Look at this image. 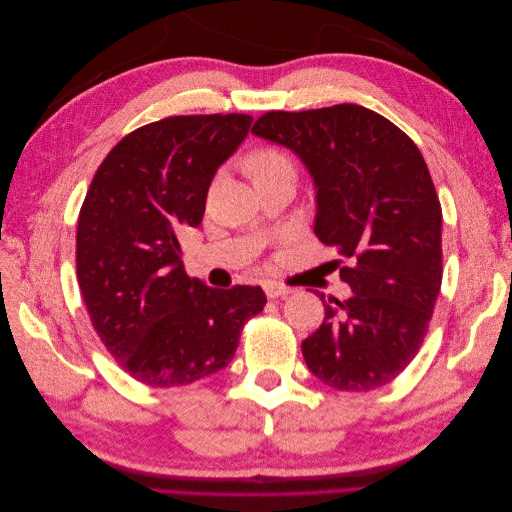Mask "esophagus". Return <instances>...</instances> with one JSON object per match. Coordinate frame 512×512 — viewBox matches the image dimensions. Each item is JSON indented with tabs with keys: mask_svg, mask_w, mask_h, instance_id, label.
<instances>
[{
	"mask_svg": "<svg viewBox=\"0 0 512 512\" xmlns=\"http://www.w3.org/2000/svg\"><path fill=\"white\" fill-rule=\"evenodd\" d=\"M262 288H265V294L269 299H280V297H288V294L292 292L288 286H282L277 282H265L262 284Z\"/></svg>",
	"mask_w": 512,
	"mask_h": 512,
	"instance_id": "34e87169",
	"label": "esophagus"
}]
</instances>
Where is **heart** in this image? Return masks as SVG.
Masks as SVG:
<instances>
[{
  "label": "heart",
  "instance_id": "heart-1",
  "mask_svg": "<svg viewBox=\"0 0 512 512\" xmlns=\"http://www.w3.org/2000/svg\"><path fill=\"white\" fill-rule=\"evenodd\" d=\"M290 166L292 164H290L288 156L280 149H260L250 158V168L254 173V179L275 173V170H280V168H290Z\"/></svg>",
  "mask_w": 512,
  "mask_h": 512
}]
</instances>
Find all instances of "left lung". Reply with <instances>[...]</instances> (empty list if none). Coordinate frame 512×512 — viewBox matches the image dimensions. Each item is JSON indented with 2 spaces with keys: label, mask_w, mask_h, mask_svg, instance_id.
<instances>
[{
  "label": "left lung",
  "mask_w": 512,
  "mask_h": 512,
  "mask_svg": "<svg viewBox=\"0 0 512 512\" xmlns=\"http://www.w3.org/2000/svg\"><path fill=\"white\" fill-rule=\"evenodd\" d=\"M252 134L303 162L316 237L352 262L339 269L352 297L324 303L301 344L309 371L337 391L380 389L421 348L442 284V209L421 151L359 104L271 111Z\"/></svg>",
  "instance_id": "left-lung-1"
}]
</instances>
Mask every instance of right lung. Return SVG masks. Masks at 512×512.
Masks as SVG:
<instances>
[{"label":"right lung","mask_w":512,"mask_h":512,"mask_svg":"<svg viewBox=\"0 0 512 512\" xmlns=\"http://www.w3.org/2000/svg\"><path fill=\"white\" fill-rule=\"evenodd\" d=\"M250 115H181L111 149L76 228V275L106 350L149 386H185L224 369L243 324L267 303L260 286L192 280L179 235L198 228L209 185L239 149Z\"/></svg>","instance_id":"1"}]
</instances>
